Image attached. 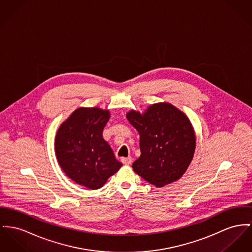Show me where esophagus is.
I'll return each instance as SVG.
<instances>
[{"label":"esophagus","mask_w":252,"mask_h":252,"mask_svg":"<svg viewBox=\"0 0 252 252\" xmlns=\"http://www.w3.org/2000/svg\"><path fill=\"white\" fill-rule=\"evenodd\" d=\"M121 161H122V163H123L124 165H129V164H131V162H132V158H131V157L122 158H121Z\"/></svg>","instance_id":"34e87169"}]
</instances>
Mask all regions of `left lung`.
Segmentation results:
<instances>
[{"label": "left lung", "mask_w": 252, "mask_h": 252, "mask_svg": "<svg viewBox=\"0 0 252 252\" xmlns=\"http://www.w3.org/2000/svg\"><path fill=\"white\" fill-rule=\"evenodd\" d=\"M126 118L138 132L141 155L132 165L149 184L162 187L181 179L192 161L196 135L185 113L169 103H157Z\"/></svg>", "instance_id": "left-lung-1"}]
</instances>
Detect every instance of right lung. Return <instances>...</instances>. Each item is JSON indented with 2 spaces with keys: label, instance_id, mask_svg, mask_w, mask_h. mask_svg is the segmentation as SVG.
Returning <instances> with one entry per match:
<instances>
[{
  "label": "right lung",
  "instance_id": "1",
  "mask_svg": "<svg viewBox=\"0 0 252 252\" xmlns=\"http://www.w3.org/2000/svg\"><path fill=\"white\" fill-rule=\"evenodd\" d=\"M110 112L99 108H78L59 127L55 136L57 160L69 179L89 189H98L122 163L102 132Z\"/></svg>",
  "mask_w": 252,
  "mask_h": 252
}]
</instances>
